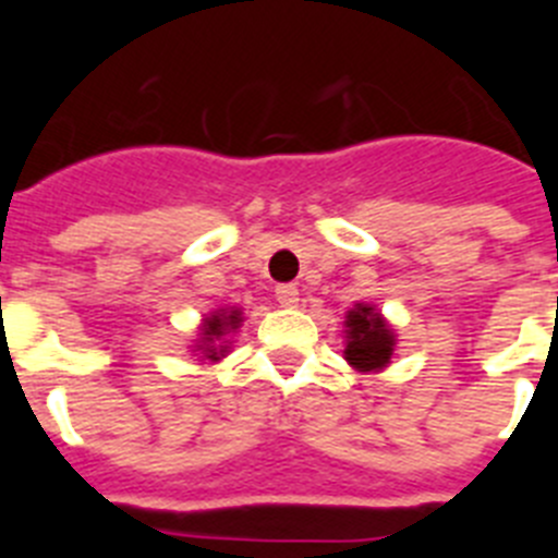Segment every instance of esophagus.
I'll list each match as a JSON object with an SVG mask.
<instances>
[{"label": "esophagus", "instance_id": "1", "mask_svg": "<svg viewBox=\"0 0 558 558\" xmlns=\"http://www.w3.org/2000/svg\"><path fill=\"white\" fill-rule=\"evenodd\" d=\"M276 302L282 304V307H295L299 304V288L295 284H279L276 288Z\"/></svg>", "mask_w": 558, "mask_h": 558}]
</instances>
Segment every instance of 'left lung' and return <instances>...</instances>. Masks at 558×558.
I'll return each mask as SVG.
<instances>
[{"instance_id":"8db88e82","label":"left lung","mask_w":558,"mask_h":558,"mask_svg":"<svg viewBox=\"0 0 558 558\" xmlns=\"http://www.w3.org/2000/svg\"><path fill=\"white\" fill-rule=\"evenodd\" d=\"M343 327H347L343 354H347L349 366H354L357 372H379L391 363L397 338L377 310L368 304H354V310L347 313Z\"/></svg>"}]
</instances>
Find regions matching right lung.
Instances as JSON below:
<instances>
[{"instance_id": "1", "label": "right lung", "mask_w": 558, "mask_h": 558, "mask_svg": "<svg viewBox=\"0 0 558 558\" xmlns=\"http://www.w3.org/2000/svg\"><path fill=\"white\" fill-rule=\"evenodd\" d=\"M243 322V313L240 310H218V313H211L209 318H204V327H201V338L195 352L204 354V360L209 363H218L226 352H229V340L226 335L234 332Z\"/></svg>"}]
</instances>
